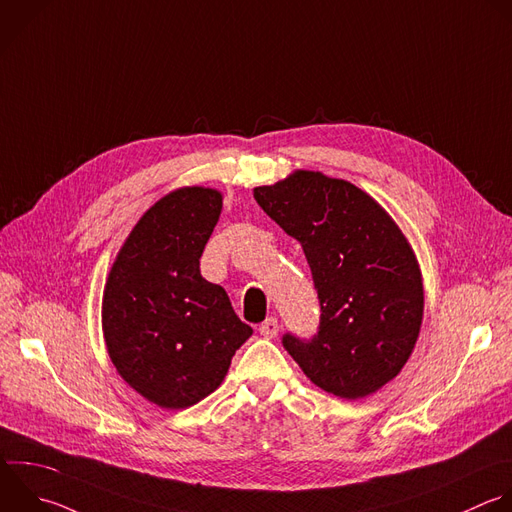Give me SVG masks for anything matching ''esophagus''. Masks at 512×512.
Wrapping results in <instances>:
<instances>
[{
	"instance_id": "esophagus-1",
	"label": "esophagus",
	"mask_w": 512,
	"mask_h": 512,
	"mask_svg": "<svg viewBox=\"0 0 512 512\" xmlns=\"http://www.w3.org/2000/svg\"><path fill=\"white\" fill-rule=\"evenodd\" d=\"M259 333H261L263 337H267V339L277 337V333H279V321H277V317L265 319V321L259 325Z\"/></svg>"
}]
</instances>
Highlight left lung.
Here are the masks:
<instances>
[{
    "label": "left lung",
    "instance_id": "obj_1",
    "mask_svg": "<svg viewBox=\"0 0 512 512\" xmlns=\"http://www.w3.org/2000/svg\"><path fill=\"white\" fill-rule=\"evenodd\" d=\"M253 197L301 243L321 305L317 333H285L283 348L327 394L378 392L408 362L422 325V273L408 239L368 193L315 170Z\"/></svg>",
    "mask_w": 512,
    "mask_h": 512
}]
</instances>
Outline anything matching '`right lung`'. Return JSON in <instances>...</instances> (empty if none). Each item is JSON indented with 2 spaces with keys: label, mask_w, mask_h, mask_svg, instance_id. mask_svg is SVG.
<instances>
[{
  "label": "right lung",
  "mask_w": 512,
  "mask_h": 512,
  "mask_svg": "<svg viewBox=\"0 0 512 512\" xmlns=\"http://www.w3.org/2000/svg\"><path fill=\"white\" fill-rule=\"evenodd\" d=\"M221 209L215 189L168 193L134 225L106 279L108 356L130 388L166 410L215 392L253 333L227 291L201 275L199 259Z\"/></svg>",
  "instance_id": "add662e5"
}]
</instances>
